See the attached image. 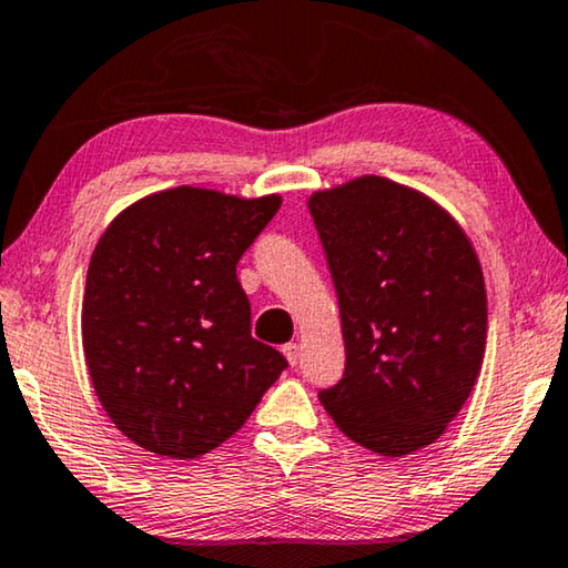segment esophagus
<instances>
[{"label":"esophagus","instance_id":"34e87169","mask_svg":"<svg viewBox=\"0 0 568 568\" xmlns=\"http://www.w3.org/2000/svg\"><path fill=\"white\" fill-rule=\"evenodd\" d=\"M282 351H284V355H286V361H290L292 365L300 363V355H302V345H300V343H286V345L282 347Z\"/></svg>","mask_w":568,"mask_h":568}]
</instances>
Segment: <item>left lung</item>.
I'll return each instance as SVG.
<instances>
[{"instance_id": "8db88e82", "label": "left lung", "mask_w": 568, "mask_h": 568, "mask_svg": "<svg viewBox=\"0 0 568 568\" xmlns=\"http://www.w3.org/2000/svg\"><path fill=\"white\" fill-rule=\"evenodd\" d=\"M345 373L320 390L339 432L383 457L439 439L483 368L487 294L473 243L416 190L365 174L314 193Z\"/></svg>"}]
</instances>
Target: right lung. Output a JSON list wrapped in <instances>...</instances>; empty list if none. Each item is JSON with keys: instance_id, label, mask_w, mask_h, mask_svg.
<instances>
[{"instance_id": "add662e5", "label": "right lung", "mask_w": 568, "mask_h": 568, "mask_svg": "<svg viewBox=\"0 0 568 568\" xmlns=\"http://www.w3.org/2000/svg\"><path fill=\"white\" fill-rule=\"evenodd\" d=\"M282 197L164 190L101 235L85 276L83 351L111 422L142 449L193 459L246 424L286 357L251 337L235 264Z\"/></svg>"}]
</instances>
